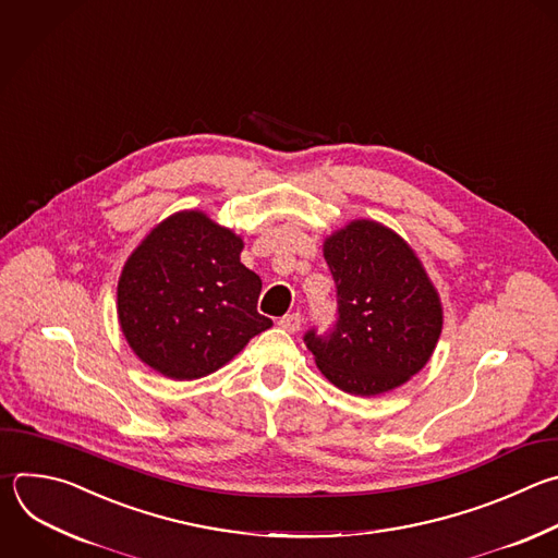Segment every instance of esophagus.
<instances>
[{"label":"esophagus","instance_id":"obj_1","mask_svg":"<svg viewBox=\"0 0 558 558\" xmlns=\"http://www.w3.org/2000/svg\"><path fill=\"white\" fill-rule=\"evenodd\" d=\"M278 326L284 328L287 332H298L300 326H302V317H300V313H289V315L278 319Z\"/></svg>","mask_w":558,"mask_h":558}]
</instances>
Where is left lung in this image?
<instances>
[{"mask_svg":"<svg viewBox=\"0 0 558 558\" xmlns=\"http://www.w3.org/2000/svg\"><path fill=\"white\" fill-rule=\"evenodd\" d=\"M337 287L330 335H304L319 373L354 397L401 388L427 365L442 332V302L410 243L373 219L324 239Z\"/></svg>","mask_w":558,"mask_h":558,"instance_id":"obj_1","label":"left lung"}]
</instances>
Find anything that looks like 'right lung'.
<instances>
[{"instance_id": "right-lung-1", "label": "right lung", "mask_w": 558, "mask_h": 558, "mask_svg": "<svg viewBox=\"0 0 558 558\" xmlns=\"http://www.w3.org/2000/svg\"><path fill=\"white\" fill-rule=\"evenodd\" d=\"M241 252L243 239L202 210L174 213L144 236L118 280V322L142 363L166 379H202L271 328Z\"/></svg>"}]
</instances>
